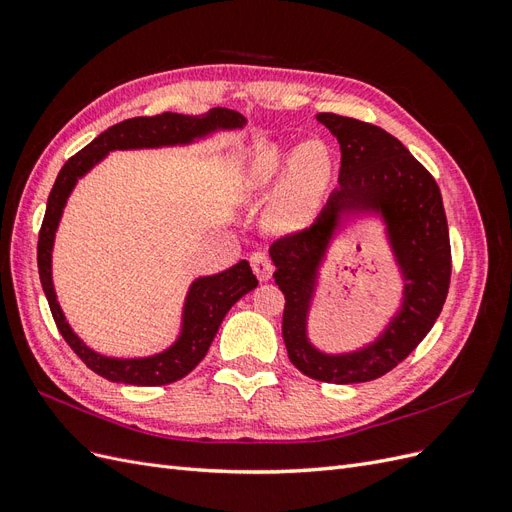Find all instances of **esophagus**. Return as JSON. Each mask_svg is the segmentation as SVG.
Wrapping results in <instances>:
<instances>
[{"label": "esophagus", "instance_id": "obj_1", "mask_svg": "<svg viewBox=\"0 0 512 512\" xmlns=\"http://www.w3.org/2000/svg\"><path fill=\"white\" fill-rule=\"evenodd\" d=\"M250 262H252V269H254V273H256V277H258L260 282H269L271 280L273 265H271V260L267 258L265 252H254L250 256Z\"/></svg>", "mask_w": 512, "mask_h": 512}]
</instances>
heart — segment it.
Returning <instances> with one entry per match:
<instances>
[{
	"label": "heart",
	"mask_w": 512,
	"mask_h": 512,
	"mask_svg": "<svg viewBox=\"0 0 512 512\" xmlns=\"http://www.w3.org/2000/svg\"><path fill=\"white\" fill-rule=\"evenodd\" d=\"M288 153L280 147H269L256 153L250 168L254 188H267L286 166ZM331 179V153L322 141H305L292 151L284 181L280 185L271 211L269 224L280 232L301 230L312 224L320 209V200Z\"/></svg>",
	"instance_id": "obj_1"
}]
</instances>
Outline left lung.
Returning a JSON list of instances; mask_svg holds the SVG:
<instances>
[{
  "label": "left lung",
  "instance_id": "8db88e82",
  "mask_svg": "<svg viewBox=\"0 0 512 512\" xmlns=\"http://www.w3.org/2000/svg\"><path fill=\"white\" fill-rule=\"evenodd\" d=\"M342 149L339 188L316 222L271 245L275 284L286 297L282 335L290 363L307 378L356 384L389 374L423 342L438 320L451 284V241L436 179L397 138L371 123L320 113ZM342 212H376L405 277L400 312L374 343L327 355L308 342L306 316L317 269Z\"/></svg>",
  "mask_w": 512,
  "mask_h": 512
}]
</instances>
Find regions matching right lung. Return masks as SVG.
I'll use <instances>...</instances> for the list:
<instances>
[{"mask_svg":"<svg viewBox=\"0 0 512 512\" xmlns=\"http://www.w3.org/2000/svg\"><path fill=\"white\" fill-rule=\"evenodd\" d=\"M243 126L245 117L237 111H230V108H211L207 115L162 113L156 117H134L115 123V126L102 132L59 170L53 190L49 194V203H46V213L38 237V273L59 333L64 335L68 346L79 354V359L91 371H96L98 376L111 382L134 386H162L188 376L205 359L228 309L243 294L254 290L258 286V280L247 260H239L237 265H232L222 273L205 275L194 280L183 303L181 333L177 342L164 352L143 356V359H115V356H104L91 350L72 331L64 312H61L51 273L55 232L76 181L85 177L91 168L115 149H156L190 145L196 138H203L215 130H235Z\"/></svg>","mask_w":512,"mask_h":512,"instance_id":"1","label":"right lung"}]
</instances>
